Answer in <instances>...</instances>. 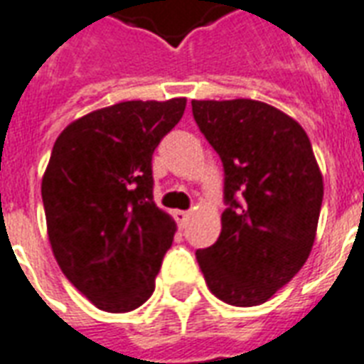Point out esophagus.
<instances>
[{
	"mask_svg": "<svg viewBox=\"0 0 364 364\" xmlns=\"http://www.w3.org/2000/svg\"><path fill=\"white\" fill-rule=\"evenodd\" d=\"M173 216L179 226H185V222H187V218H189V213H187V210H175Z\"/></svg>",
	"mask_w": 364,
	"mask_h": 364,
	"instance_id": "obj_1",
	"label": "esophagus"
}]
</instances>
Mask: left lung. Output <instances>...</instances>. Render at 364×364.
Returning <instances> with one entry per match:
<instances>
[{
  "instance_id": "left-lung-1",
  "label": "left lung",
  "mask_w": 364,
  "mask_h": 364,
  "mask_svg": "<svg viewBox=\"0 0 364 364\" xmlns=\"http://www.w3.org/2000/svg\"><path fill=\"white\" fill-rule=\"evenodd\" d=\"M193 117L224 167L222 232L197 261L214 296L259 306L312 252L323 181L304 128L271 105L193 101Z\"/></svg>"
}]
</instances>
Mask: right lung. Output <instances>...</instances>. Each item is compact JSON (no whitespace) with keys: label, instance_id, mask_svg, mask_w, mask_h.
<instances>
[{"label":"right lung","instance_id":"right-lung-1","mask_svg":"<svg viewBox=\"0 0 364 364\" xmlns=\"http://www.w3.org/2000/svg\"><path fill=\"white\" fill-rule=\"evenodd\" d=\"M185 103H117L72 122L54 142L43 177L52 252L105 312H130L156 289L175 222L154 203L151 156Z\"/></svg>","mask_w":364,"mask_h":364}]
</instances>
